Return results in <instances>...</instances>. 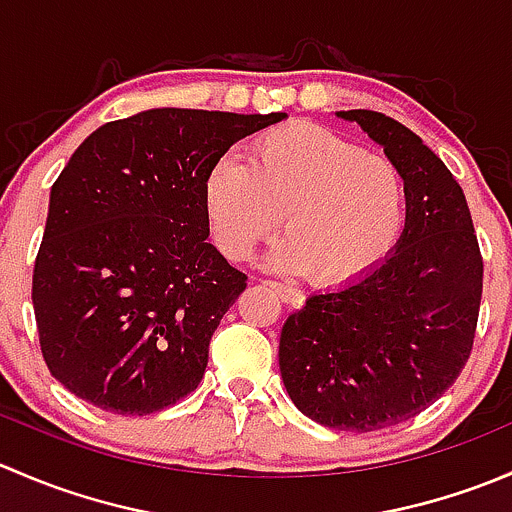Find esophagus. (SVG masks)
Masks as SVG:
<instances>
[{
  "label": "esophagus",
  "mask_w": 512,
  "mask_h": 512,
  "mask_svg": "<svg viewBox=\"0 0 512 512\" xmlns=\"http://www.w3.org/2000/svg\"><path fill=\"white\" fill-rule=\"evenodd\" d=\"M267 287H270L272 292H275L277 297L282 299V302L294 304V307H299V304L304 302V297L297 292V289H292V287H287V285H280V282H267Z\"/></svg>",
  "instance_id": "obj_1"
}]
</instances>
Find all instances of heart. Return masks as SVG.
I'll use <instances>...</instances> for the list:
<instances>
[{"mask_svg":"<svg viewBox=\"0 0 512 512\" xmlns=\"http://www.w3.org/2000/svg\"><path fill=\"white\" fill-rule=\"evenodd\" d=\"M213 240L245 260L285 215L287 240L270 267L309 272L324 289L349 287L394 250L406 220V180L394 160L314 126L287 123L252 141L250 165L223 156L203 180Z\"/></svg>","mask_w":512,"mask_h":512,"instance_id":"b5f03b06","label":"heart"}]
</instances>
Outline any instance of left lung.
<instances>
[{"label":"left lung","mask_w":512,"mask_h":512,"mask_svg":"<svg viewBox=\"0 0 512 512\" xmlns=\"http://www.w3.org/2000/svg\"><path fill=\"white\" fill-rule=\"evenodd\" d=\"M337 118L404 173V232L369 275L289 314L280 371L304 416L366 433L421 414L458 379L476 337L483 260L461 185L414 131L366 108Z\"/></svg>","instance_id":"1"}]
</instances>
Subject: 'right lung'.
<instances>
[{"instance_id": "obj_1", "label": "right lung", "mask_w": 512, "mask_h": 512, "mask_svg": "<svg viewBox=\"0 0 512 512\" xmlns=\"http://www.w3.org/2000/svg\"><path fill=\"white\" fill-rule=\"evenodd\" d=\"M287 113L148 108L103 123L51 185L32 302L51 376L146 416L198 389L210 337L247 287L210 245L203 180Z\"/></svg>"}]
</instances>
